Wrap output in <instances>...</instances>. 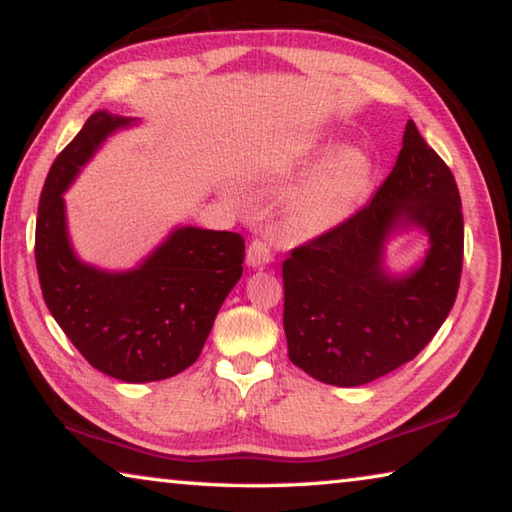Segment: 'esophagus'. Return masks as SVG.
<instances>
[{"label": "esophagus", "mask_w": 512, "mask_h": 512, "mask_svg": "<svg viewBox=\"0 0 512 512\" xmlns=\"http://www.w3.org/2000/svg\"><path fill=\"white\" fill-rule=\"evenodd\" d=\"M271 259H273L271 246H268L264 239H253V241H250L248 250H246V262H248V266L262 268V266H266L268 262H271Z\"/></svg>", "instance_id": "34e87169"}]
</instances>
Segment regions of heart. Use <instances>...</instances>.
I'll list each match as a JSON object with an SVG mask.
<instances>
[{"label":"heart","instance_id":"1","mask_svg":"<svg viewBox=\"0 0 512 512\" xmlns=\"http://www.w3.org/2000/svg\"><path fill=\"white\" fill-rule=\"evenodd\" d=\"M327 144L311 142L307 158H318ZM372 160L361 149H341L320 167L289 198L284 225L296 239H311L334 230L354 212L368 194Z\"/></svg>","mask_w":512,"mask_h":512}]
</instances>
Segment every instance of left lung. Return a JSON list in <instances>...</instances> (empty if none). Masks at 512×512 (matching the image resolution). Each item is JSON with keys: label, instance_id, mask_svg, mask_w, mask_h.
<instances>
[{"label": "left lung", "instance_id": "left-lung-1", "mask_svg": "<svg viewBox=\"0 0 512 512\" xmlns=\"http://www.w3.org/2000/svg\"><path fill=\"white\" fill-rule=\"evenodd\" d=\"M418 227L430 237L406 276L383 266L387 239ZM463 271L456 180L413 121L372 201L282 264L289 359L323 384L363 386L424 350L454 307Z\"/></svg>", "mask_w": 512, "mask_h": 512}]
</instances>
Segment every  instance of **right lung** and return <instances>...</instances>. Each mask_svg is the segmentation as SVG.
Returning a JSON list of instances; mask_svg holds the SVG:
<instances>
[{
	"label": "right lung",
	"instance_id": "obj_1",
	"mask_svg": "<svg viewBox=\"0 0 512 512\" xmlns=\"http://www.w3.org/2000/svg\"><path fill=\"white\" fill-rule=\"evenodd\" d=\"M135 117L99 110L51 164L38 205L42 298L90 366L128 384L169 379L198 359L223 300L244 273V237L180 225L131 271L81 262L69 244L63 194L83 164Z\"/></svg>",
	"mask_w": 512,
	"mask_h": 512
}]
</instances>
